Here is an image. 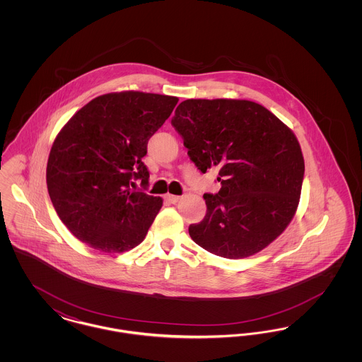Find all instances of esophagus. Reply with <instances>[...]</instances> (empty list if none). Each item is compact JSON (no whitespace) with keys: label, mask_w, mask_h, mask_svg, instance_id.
<instances>
[{"label":"esophagus","mask_w":362,"mask_h":362,"mask_svg":"<svg viewBox=\"0 0 362 362\" xmlns=\"http://www.w3.org/2000/svg\"><path fill=\"white\" fill-rule=\"evenodd\" d=\"M165 199H167L170 204H177V202L182 199V197H179V195H171V194H168V195H165Z\"/></svg>","instance_id":"obj_1"}]
</instances>
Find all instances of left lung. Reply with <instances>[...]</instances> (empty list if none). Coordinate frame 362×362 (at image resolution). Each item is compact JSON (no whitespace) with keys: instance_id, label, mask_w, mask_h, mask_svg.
Returning <instances> with one entry per match:
<instances>
[{"instance_id":"8db88e82","label":"left lung","mask_w":362,"mask_h":362,"mask_svg":"<svg viewBox=\"0 0 362 362\" xmlns=\"http://www.w3.org/2000/svg\"><path fill=\"white\" fill-rule=\"evenodd\" d=\"M202 173L218 170L221 189L205 194L207 211L189 236L228 259L251 257L286 229L298 206L304 157L292 130L263 105L189 99L173 121Z\"/></svg>"}]
</instances>
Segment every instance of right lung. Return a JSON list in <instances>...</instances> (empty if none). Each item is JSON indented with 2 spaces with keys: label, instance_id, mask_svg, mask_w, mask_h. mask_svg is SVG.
I'll use <instances>...</instances> for the list:
<instances>
[{
  "label": "right lung",
  "instance_id": "right-lung-1",
  "mask_svg": "<svg viewBox=\"0 0 362 362\" xmlns=\"http://www.w3.org/2000/svg\"><path fill=\"white\" fill-rule=\"evenodd\" d=\"M177 100L137 90L107 93L61 129L47 161V189L58 217L78 240L111 254L145 239L163 199L130 187L134 180L148 186L142 157Z\"/></svg>",
  "mask_w": 362,
  "mask_h": 362
}]
</instances>
